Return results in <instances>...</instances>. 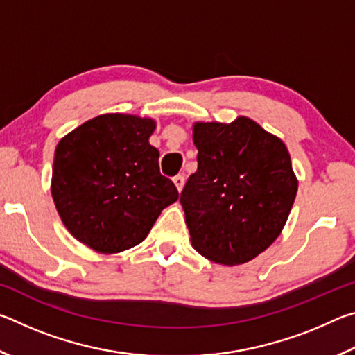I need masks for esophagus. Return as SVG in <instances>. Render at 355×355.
<instances>
[{"label": "esophagus", "instance_id": "obj_1", "mask_svg": "<svg viewBox=\"0 0 355 355\" xmlns=\"http://www.w3.org/2000/svg\"><path fill=\"white\" fill-rule=\"evenodd\" d=\"M173 184H175V188L178 189V192H182L183 186H184V177H183V175L173 177Z\"/></svg>", "mask_w": 355, "mask_h": 355}]
</instances>
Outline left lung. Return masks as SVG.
Listing matches in <instances>:
<instances>
[{
  "mask_svg": "<svg viewBox=\"0 0 355 355\" xmlns=\"http://www.w3.org/2000/svg\"><path fill=\"white\" fill-rule=\"evenodd\" d=\"M197 171L180 196L191 243L214 263L254 260L277 236L296 199L288 148L249 117L197 122Z\"/></svg>",
  "mask_w": 355,
  "mask_h": 355,
  "instance_id": "1",
  "label": "left lung"
}]
</instances>
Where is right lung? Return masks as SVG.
<instances>
[{
  "instance_id": "1",
  "label": "right lung",
  "mask_w": 355,
  "mask_h": 355,
  "mask_svg": "<svg viewBox=\"0 0 355 355\" xmlns=\"http://www.w3.org/2000/svg\"><path fill=\"white\" fill-rule=\"evenodd\" d=\"M153 119L103 114L59 141L51 196L64 225L100 254L135 248L178 191L159 173Z\"/></svg>"
}]
</instances>
